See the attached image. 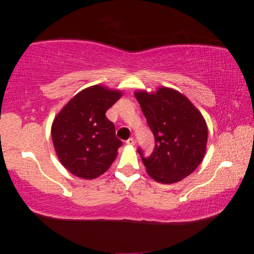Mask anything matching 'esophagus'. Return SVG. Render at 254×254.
Wrapping results in <instances>:
<instances>
[{
  "label": "esophagus",
  "mask_w": 254,
  "mask_h": 254,
  "mask_svg": "<svg viewBox=\"0 0 254 254\" xmlns=\"http://www.w3.org/2000/svg\"><path fill=\"white\" fill-rule=\"evenodd\" d=\"M126 143H127V145H134L135 141H134V139H133V137H130V139H127V140L126 141Z\"/></svg>",
  "instance_id": "1"
}]
</instances>
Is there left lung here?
I'll use <instances>...</instances> for the list:
<instances>
[{
	"instance_id": "obj_1",
	"label": "left lung",
	"mask_w": 254,
	"mask_h": 254,
	"mask_svg": "<svg viewBox=\"0 0 254 254\" xmlns=\"http://www.w3.org/2000/svg\"><path fill=\"white\" fill-rule=\"evenodd\" d=\"M148 126L154 136L149 157L141 154L147 173L162 184H173L190 175L204 159L207 126L200 112L188 98L168 87L156 93L136 92Z\"/></svg>"
}]
</instances>
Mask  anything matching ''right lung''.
<instances>
[{
  "mask_svg": "<svg viewBox=\"0 0 254 254\" xmlns=\"http://www.w3.org/2000/svg\"><path fill=\"white\" fill-rule=\"evenodd\" d=\"M121 96L120 91L94 85L72 97L55 118L51 137L56 153L72 175L94 179L115 160L122 141L105 113Z\"/></svg>",
  "mask_w": 254,
  "mask_h": 254,
  "instance_id": "obj_1",
  "label": "right lung"
}]
</instances>
